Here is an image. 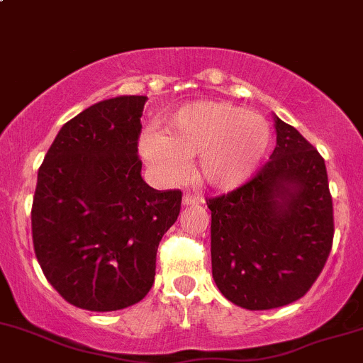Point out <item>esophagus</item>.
I'll use <instances>...</instances> for the list:
<instances>
[{
	"mask_svg": "<svg viewBox=\"0 0 363 363\" xmlns=\"http://www.w3.org/2000/svg\"><path fill=\"white\" fill-rule=\"evenodd\" d=\"M203 203V198L200 194H191V193H186L184 196H182V205L184 206H191V205H201Z\"/></svg>",
	"mask_w": 363,
	"mask_h": 363,
	"instance_id": "34e87169",
	"label": "esophagus"
}]
</instances>
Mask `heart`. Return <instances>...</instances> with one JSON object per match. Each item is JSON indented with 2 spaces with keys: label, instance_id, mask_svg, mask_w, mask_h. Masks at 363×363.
Wrapping results in <instances>:
<instances>
[{
  "label": "heart",
  "instance_id": "1",
  "mask_svg": "<svg viewBox=\"0 0 363 363\" xmlns=\"http://www.w3.org/2000/svg\"><path fill=\"white\" fill-rule=\"evenodd\" d=\"M270 146L264 117L224 101L182 106L165 130H148L139 153L163 179L184 174L186 160L200 157V174L215 188H234L252 175Z\"/></svg>",
  "mask_w": 363,
  "mask_h": 363
}]
</instances>
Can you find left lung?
I'll return each mask as SVG.
<instances>
[{"label": "left lung", "instance_id": "8db88e82", "mask_svg": "<svg viewBox=\"0 0 363 363\" xmlns=\"http://www.w3.org/2000/svg\"><path fill=\"white\" fill-rule=\"evenodd\" d=\"M277 145L241 188L206 201L212 210V276L246 310L300 300L324 269L334 236L324 158L274 115Z\"/></svg>", "mask_w": 363, "mask_h": 363}]
</instances>
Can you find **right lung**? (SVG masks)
Returning <instances> with one entry per match:
<instances>
[{
    "label": "right lung",
    "mask_w": 363,
    "mask_h": 363,
    "mask_svg": "<svg viewBox=\"0 0 363 363\" xmlns=\"http://www.w3.org/2000/svg\"><path fill=\"white\" fill-rule=\"evenodd\" d=\"M146 99L94 103L60 129L39 167L35 257L60 296L91 312L125 308L148 294L158 245L181 212V191H157L141 177Z\"/></svg>",
    "instance_id": "add662e5"
}]
</instances>
